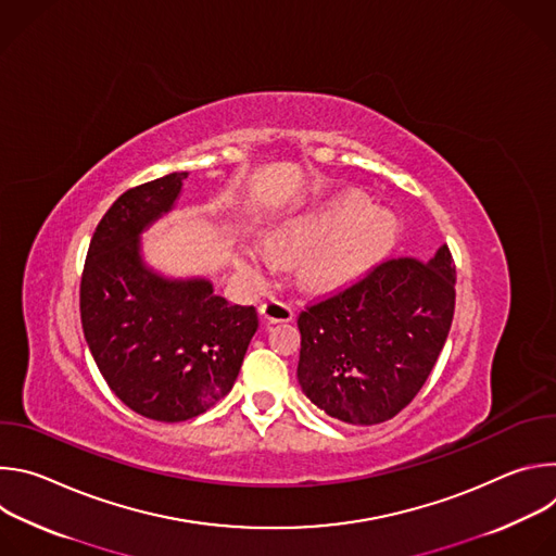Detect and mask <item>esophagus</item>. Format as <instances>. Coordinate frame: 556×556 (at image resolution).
<instances>
[{
    "label": "esophagus",
    "instance_id": "esophagus-1",
    "mask_svg": "<svg viewBox=\"0 0 556 556\" xmlns=\"http://www.w3.org/2000/svg\"><path fill=\"white\" fill-rule=\"evenodd\" d=\"M260 314L262 319L268 321V324H286V321H292V307L283 301H268V303H262L260 305Z\"/></svg>",
    "mask_w": 556,
    "mask_h": 556
}]
</instances>
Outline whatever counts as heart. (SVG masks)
Masks as SVG:
<instances>
[{"instance_id": "heart-1", "label": "heart", "mask_w": 556, "mask_h": 556, "mask_svg": "<svg viewBox=\"0 0 556 556\" xmlns=\"http://www.w3.org/2000/svg\"><path fill=\"white\" fill-rule=\"evenodd\" d=\"M399 222L356 191L314 206L273 230L270 242L283 255L320 251L305 268V281L314 288L334 290L363 277L393 244ZM237 266L247 277H262L273 268V257L257 247L244 249Z\"/></svg>"}]
</instances>
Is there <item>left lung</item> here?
Here are the masks:
<instances>
[{
  "label": "left lung",
  "instance_id": "8db88e82",
  "mask_svg": "<svg viewBox=\"0 0 556 556\" xmlns=\"http://www.w3.org/2000/svg\"><path fill=\"white\" fill-rule=\"evenodd\" d=\"M455 309L448 247L433 260L391 257L296 319V378L307 399L350 425L401 414L427 382Z\"/></svg>",
  "mask_w": 556,
  "mask_h": 556
}]
</instances>
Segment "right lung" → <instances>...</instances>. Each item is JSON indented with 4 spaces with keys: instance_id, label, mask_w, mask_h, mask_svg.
Wrapping results in <instances>:
<instances>
[{
    "instance_id": "1",
    "label": "right lung",
    "mask_w": 556,
    "mask_h": 556,
    "mask_svg": "<svg viewBox=\"0 0 556 556\" xmlns=\"http://www.w3.org/2000/svg\"><path fill=\"white\" fill-rule=\"evenodd\" d=\"M189 174L127 189L99 222L81 277V324L110 389L157 422L191 420L232 389L260 328L208 279H165L144 266L140 232L169 213Z\"/></svg>"
}]
</instances>
